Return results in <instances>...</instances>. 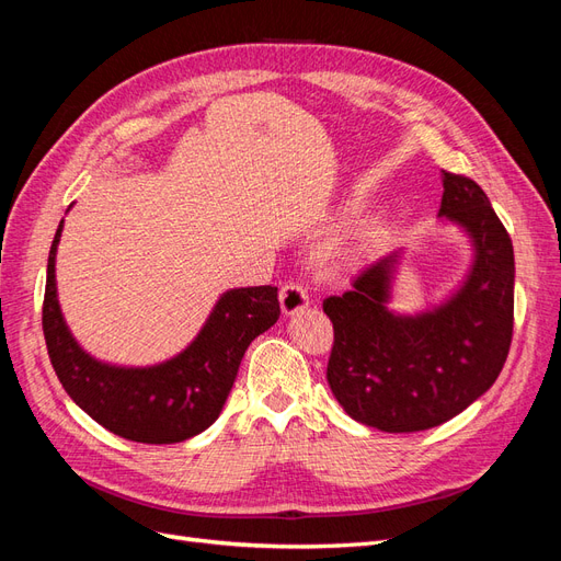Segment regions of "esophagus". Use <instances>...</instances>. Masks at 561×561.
<instances>
[{"label": "esophagus", "instance_id": "obj_1", "mask_svg": "<svg viewBox=\"0 0 561 561\" xmlns=\"http://www.w3.org/2000/svg\"><path fill=\"white\" fill-rule=\"evenodd\" d=\"M280 309L285 316H295L309 307V295L299 283H285L278 293Z\"/></svg>", "mask_w": 561, "mask_h": 561}]
</instances>
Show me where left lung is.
Here are the masks:
<instances>
[{
	"instance_id": "left-lung-1",
	"label": "left lung",
	"mask_w": 561,
	"mask_h": 561,
	"mask_svg": "<svg viewBox=\"0 0 561 561\" xmlns=\"http://www.w3.org/2000/svg\"><path fill=\"white\" fill-rule=\"evenodd\" d=\"M439 217L472 245L466 280L433 309H388L400 250L369 264L353 290L328 297L334 328L328 383L344 412L383 433L439 426L494 386L513 342V241L470 178L443 171Z\"/></svg>"
}]
</instances>
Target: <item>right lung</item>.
Returning a JSON list of instances; mask_svg holds the SVG:
<instances>
[{"instance_id":"1","label":"right lung","mask_w":561,"mask_h":561,"mask_svg":"<svg viewBox=\"0 0 561 561\" xmlns=\"http://www.w3.org/2000/svg\"><path fill=\"white\" fill-rule=\"evenodd\" d=\"M72 208V206H70ZM60 219L48 252L42 325L50 365L83 412L110 433L142 445H173L213 426L254 336L280 316L278 287H233L175 358L151 367H116L83 351L62 318L56 287Z\"/></svg>"}]
</instances>
